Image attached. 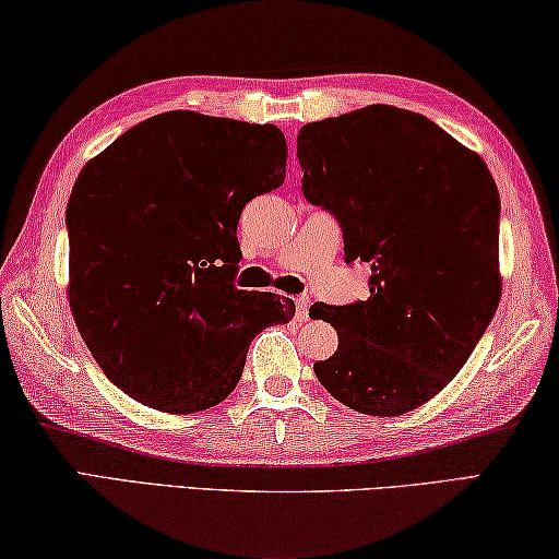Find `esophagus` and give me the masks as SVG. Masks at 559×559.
Masks as SVG:
<instances>
[{
    "mask_svg": "<svg viewBox=\"0 0 559 559\" xmlns=\"http://www.w3.org/2000/svg\"><path fill=\"white\" fill-rule=\"evenodd\" d=\"M297 319L299 321H307L309 319V307H311V299L309 297H297Z\"/></svg>",
    "mask_w": 559,
    "mask_h": 559,
    "instance_id": "esophagus-1",
    "label": "esophagus"
}]
</instances>
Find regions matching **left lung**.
<instances>
[{
  "mask_svg": "<svg viewBox=\"0 0 559 559\" xmlns=\"http://www.w3.org/2000/svg\"><path fill=\"white\" fill-rule=\"evenodd\" d=\"M305 199L334 213L346 262L370 264V297L317 301L338 350L314 364L338 403L395 417L435 397L472 356L501 301V199L481 156L393 105L309 122Z\"/></svg>",
  "mask_w": 559,
  "mask_h": 559,
  "instance_id": "obj_1",
  "label": "left lung"
}]
</instances>
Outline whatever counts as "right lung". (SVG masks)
Returning a JSON list of instances; mask_svg holds the SVG:
<instances>
[{
	"mask_svg": "<svg viewBox=\"0 0 559 559\" xmlns=\"http://www.w3.org/2000/svg\"><path fill=\"white\" fill-rule=\"evenodd\" d=\"M274 124L154 115L83 166L68 201V301L97 366L136 403L218 405L252 338L295 301L235 289L245 203L285 183Z\"/></svg>",
	"mask_w": 559,
	"mask_h": 559,
	"instance_id": "obj_1",
	"label": "right lung"
}]
</instances>
